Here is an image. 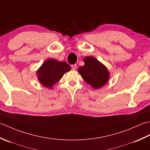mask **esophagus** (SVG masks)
<instances>
[{
	"label": "esophagus",
	"mask_w": 150,
	"mask_h": 150,
	"mask_svg": "<svg viewBox=\"0 0 150 150\" xmlns=\"http://www.w3.org/2000/svg\"><path fill=\"white\" fill-rule=\"evenodd\" d=\"M76 67H77V65H76V64H74V65H71V68L73 69V70H75L76 69Z\"/></svg>",
	"instance_id": "esophagus-1"
}]
</instances>
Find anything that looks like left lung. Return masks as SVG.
Masks as SVG:
<instances>
[{
    "instance_id": "8db88e82",
    "label": "left lung",
    "mask_w": 150,
    "mask_h": 150,
    "mask_svg": "<svg viewBox=\"0 0 150 150\" xmlns=\"http://www.w3.org/2000/svg\"><path fill=\"white\" fill-rule=\"evenodd\" d=\"M85 65L78 68V72L87 83L95 89L106 84L109 79V72L106 67L93 56L85 57Z\"/></svg>"
}]
</instances>
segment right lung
Wrapping results in <instances>:
<instances>
[{"label":"right lung","mask_w":150,"mask_h":150,"mask_svg":"<svg viewBox=\"0 0 150 150\" xmlns=\"http://www.w3.org/2000/svg\"><path fill=\"white\" fill-rule=\"evenodd\" d=\"M71 66L65 62L48 59L39 67L37 71V76L43 86L52 88L65 72L71 71Z\"/></svg>","instance_id":"right-lung-1"}]
</instances>
